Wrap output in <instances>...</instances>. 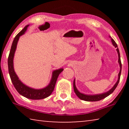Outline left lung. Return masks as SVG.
<instances>
[{"instance_id":"1","label":"left lung","mask_w":129,"mask_h":129,"mask_svg":"<svg viewBox=\"0 0 129 129\" xmlns=\"http://www.w3.org/2000/svg\"><path fill=\"white\" fill-rule=\"evenodd\" d=\"M112 43L114 46L117 48V51L118 52V62L120 65V71L119 73L118 74V80L117 82H116V84L114 85V86L113 87V88L110 89V90L108 92L105 93L103 94H97V95H85L84 94H82L80 93L79 91H78V90L76 88V87L75 86V80H74L73 81V88H74V91L76 93V94L77 95V97L79 98L80 99L84 100V101H100V100H101L102 99H105L106 97H108V95H109L110 94H112L113 91H114L115 88H117V86L118 84V83L119 82V80H120V76H121V70H122V64H121V57H120V53H119V51L118 49V48L117 43H115V41L113 40V39H112Z\"/></svg>"}]
</instances>
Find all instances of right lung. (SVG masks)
<instances>
[{
	"label": "right lung",
	"instance_id": "obj_1",
	"mask_svg": "<svg viewBox=\"0 0 129 129\" xmlns=\"http://www.w3.org/2000/svg\"><path fill=\"white\" fill-rule=\"evenodd\" d=\"M29 25H27L15 37L13 41L11 48L9 56L8 58V72H9L10 76L11 81L14 85L15 89H16L19 94L22 95L27 99L31 100H40L47 98L51 94L52 91H53L56 82L58 75L63 71V69H60L54 71L53 72L52 80L51 82L46 88L42 89H34L30 88L24 85L20 80H19L17 75L15 73L14 69V64H13V58H14V53L16 48L17 41L20 36L24 34L27 30V28Z\"/></svg>",
	"mask_w": 129,
	"mask_h": 129
}]
</instances>
